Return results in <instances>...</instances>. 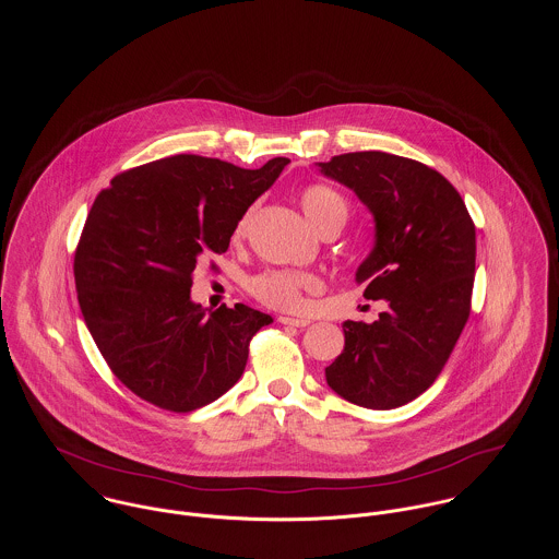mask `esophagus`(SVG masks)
Wrapping results in <instances>:
<instances>
[{"label": "esophagus", "mask_w": 559, "mask_h": 559, "mask_svg": "<svg viewBox=\"0 0 559 559\" xmlns=\"http://www.w3.org/2000/svg\"><path fill=\"white\" fill-rule=\"evenodd\" d=\"M282 324H288V326H308L310 320L308 319H295V317H280Z\"/></svg>", "instance_id": "1"}]
</instances>
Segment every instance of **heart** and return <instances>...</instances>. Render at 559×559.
I'll list each match as a JSON object with an SVG mask.
<instances>
[{
	"label": "heart",
	"mask_w": 559,
	"mask_h": 559,
	"mask_svg": "<svg viewBox=\"0 0 559 559\" xmlns=\"http://www.w3.org/2000/svg\"><path fill=\"white\" fill-rule=\"evenodd\" d=\"M299 204L304 215L310 219V224L322 230L326 224L340 222L344 224L348 217V206L346 200L331 187L324 185H312L306 187L299 195ZM245 219L240 222L237 228V235L242 233ZM319 286L314 275L308 273H295V271H264L255 275L249 282L251 295L277 310H297L304 304V293L314 290Z\"/></svg>",
	"instance_id": "b5f03b06"
}]
</instances>
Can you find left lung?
Listing matches in <instances>:
<instances>
[{"mask_svg": "<svg viewBox=\"0 0 559 559\" xmlns=\"http://www.w3.org/2000/svg\"><path fill=\"white\" fill-rule=\"evenodd\" d=\"M374 217V245L355 282L388 304L374 322L344 320V350L324 368L344 400L388 411L424 394L472 310L476 226L459 191L432 167L368 151L317 163Z\"/></svg>", "mask_w": 559, "mask_h": 559, "instance_id": "left-lung-1", "label": "left lung"}]
</instances>
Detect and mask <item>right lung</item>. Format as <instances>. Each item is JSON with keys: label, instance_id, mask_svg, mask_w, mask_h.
Here are the masks:
<instances>
[{"label": "right lung", "instance_id": "right-lung-1", "mask_svg": "<svg viewBox=\"0 0 559 559\" xmlns=\"http://www.w3.org/2000/svg\"><path fill=\"white\" fill-rule=\"evenodd\" d=\"M290 160L260 169L176 155L129 169L103 189L75 253L83 320L111 372L133 394L187 413L226 394L249 340L273 319L253 308L191 301L202 253H224L247 209Z\"/></svg>", "mask_w": 559, "mask_h": 559}]
</instances>
